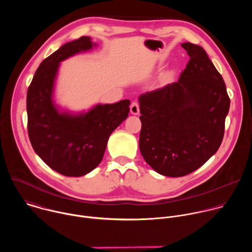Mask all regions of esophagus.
<instances>
[{"instance_id":"obj_1","label":"esophagus","mask_w":252,"mask_h":252,"mask_svg":"<svg viewBox=\"0 0 252 252\" xmlns=\"http://www.w3.org/2000/svg\"><path fill=\"white\" fill-rule=\"evenodd\" d=\"M130 113L132 115H138L139 113V104L137 101H132L130 104Z\"/></svg>"}]
</instances>
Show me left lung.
Returning <instances> with one entry per match:
<instances>
[{"label": "left lung", "mask_w": 252, "mask_h": 252, "mask_svg": "<svg viewBox=\"0 0 252 252\" xmlns=\"http://www.w3.org/2000/svg\"><path fill=\"white\" fill-rule=\"evenodd\" d=\"M190 57L176 83L139 96V150L158 173L179 177L204 164L220 149L230 99L206 52L182 44Z\"/></svg>", "instance_id": "8db88e82"}]
</instances>
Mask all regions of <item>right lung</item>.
Masks as SVG:
<instances>
[{
	"label": "right lung",
	"mask_w": 252,
	"mask_h": 252,
	"mask_svg": "<svg viewBox=\"0 0 252 252\" xmlns=\"http://www.w3.org/2000/svg\"><path fill=\"white\" fill-rule=\"evenodd\" d=\"M95 46L90 37L69 42L45 59L27 94L28 133L32 147L52 169L65 176H82L102 159L111 133L127 118L129 99L96 104L88 113H59L53 92L60 63Z\"/></svg>",
	"instance_id": "right-lung-1"
}]
</instances>
